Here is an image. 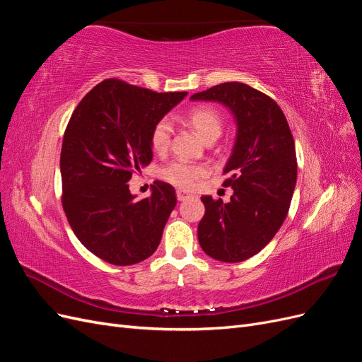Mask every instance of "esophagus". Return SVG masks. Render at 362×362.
<instances>
[{"mask_svg":"<svg viewBox=\"0 0 362 362\" xmlns=\"http://www.w3.org/2000/svg\"><path fill=\"white\" fill-rule=\"evenodd\" d=\"M187 198H190L189 193H185V192H182V190H177V199H178L180 202L185 201Z\"/></svg>","mask_w":362,"mask_h":362,"instance_id":"34e87169","label":"esophagus"}]
</instances>
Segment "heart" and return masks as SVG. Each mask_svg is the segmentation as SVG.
<instances>
[{
    "label": "heart",
    "instance_id": "1",
    "mask_svg": "<svg viewBox=\"0 0 362 362\" xmlns=\"http://www.w3.org/2000/svg\"><path fill=\"white\" fill-rule=\"evenodd\" d=\"M189 124L204 140L208 137H218L222 131V116L213 107H193L187 115ZM172 137V125L168 119H161L152 128L151 146L157 154H164L169 149ZM208 172L204 164H193L187 161L169 163L160 170V177L180 189H192Z\"/></svg>",
    "mask_w": 362,
    "mask_h": 362
}]
</instances>
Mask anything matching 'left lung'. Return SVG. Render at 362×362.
I'll use <instances>...</instances> for the list:
<instances>
[{
	"label": "left lung",
	"instance_id": "left-lung-1",
	"mask_svg": "<svg viewBox=\"0 0 362 362\" xmlns=\"http://www.w3.org/2000/svg\"><path fill=\"white\" fill-rule=\"evenodd\" d=\"M221 103L237 125L235 144L223 173L231 201L202 196L205 214L198 225L206 255L223 262L245 261L279 231L288 213L298 178L294 140L281 107L243 83H222L190 96Z\"/></svg>",
	"mask_w": 362,
	"mask_h": 362
}]
</instances>
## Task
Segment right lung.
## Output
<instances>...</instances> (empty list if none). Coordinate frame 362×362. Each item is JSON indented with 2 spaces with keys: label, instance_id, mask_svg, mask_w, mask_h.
I'll return each mask as SVG.
<instances>
[{
  "label": "right lung",
  "instance_id": "add662e5",
  "mask_svg": "<svg viewBox=\"0 0 362 362\" xmlns=\"http://www.w3.org/2000/svg\"><path fill=\"white\" fill-rule=\"evenodd\" d=\"M185 95L108 78L71 116L60 154L63 210L83 246L110 264H136L160 245L175 189L156 181L149 198L136 201L128 181L152 160V128Z\"/></svg>",
  "mask_w": 362,
  "mask_h": 362
}]
</instances>
